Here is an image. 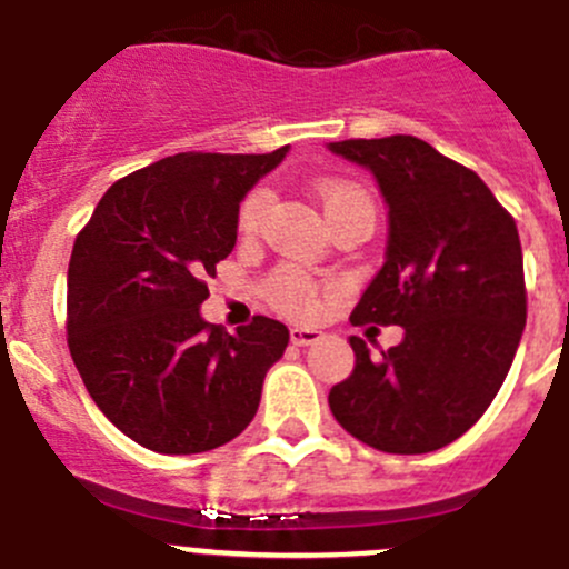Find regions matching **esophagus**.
<instances>
[{"instance_id":"esophagus-1","label":"esophagus","mask_w":569,"mask_h":569,"mask_svg":"<svg viewBox=\"0 0 569 569\" xmlns=\"http://www.w3.org/2000/svg\"><path fill=\"white\" fill-rule=\"evenodd\" d=\"M322 330L317 328H302V325H297V328H291V345L297 347H308V345H317L319 339H322Z\"/></svg>"}]
</instances>
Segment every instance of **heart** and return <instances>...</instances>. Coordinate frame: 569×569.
Masks as SVG:
<instances>
[{
    "mask_svg": "<svg viewBox=\"0 0 569 569\" xmlns=\"http://www.w3.org/2000/svg\"><path fill=\"white\" fill-rule=\"evenodd\" d=\"M319 202H322L325 217L341 211L345 206H352V202H369V197L363 194L358 186L341 183V180H322L317 189ZM269 194L263 189H256L252 194H247V200L241 202L239 211V230L241 236H252L261 224L263 213H267ZM267 295L272 300L274 308L286 313H311L317 308V291H313V283L295 267H283L269 278Z\"/></svg>",
    "mask_w": 569,
    "mask_h": 569,
    "instance_id": "obj_1",
    "label": "heart"
}]
</instances>
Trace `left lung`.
<instances>
[{"label":"left lung","instance_id":"obj_1","mask_svg":"<svg viewBox=\"0 0 569 569\" xmlns=\"http://www.w3.org/2000/svg\"><path fill=\"white\" fill-rule=\"evenodd\" d=\"M367 169L389 208L383 267L352 322L400 325L372 356L350 336L352 375L330 389L336 422L383 453H431L481 419L526 330L517 224L481 178L413 136L328 144Z\"/></svg>","mask_w":569,"mask_h":569}]
</instances>
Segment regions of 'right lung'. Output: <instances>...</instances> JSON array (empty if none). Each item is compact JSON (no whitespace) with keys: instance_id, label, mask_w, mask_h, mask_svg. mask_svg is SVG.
Listing matches in <instances>:
<instances>
[{"instance_id":"right-lung-1","label":"right lung","mask_w":569,"mask_h":569,"mask_svg":"<svg viewBox=\"0 0 569 569\" xmlns=\"http://www.w3.org/2000/svg\"><path fill=\"white\" fill-rule=\"evenodd\" d=\"M289 147L267 156L180 152L110 186L69 261V350L88 395L124 437L167 456L239 437L289 328L208 325L206 278L233 252L239 206Z\"/></svg>"}]
</instances>
